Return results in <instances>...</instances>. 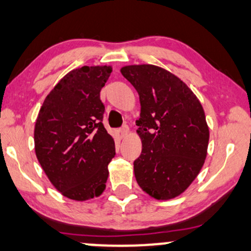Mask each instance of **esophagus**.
<instances>
[{
	"label": "esophagus",
	"mask_w": 251,
	"mask_h": 251,
	"mask_svg": "<svg viewBox=\"0 0 251 251\" xmlns=\"http://www.w3.org/2000/svg\"><path fill=\"white\" fill-rule=\"evenodd\" d=\"M119 132H120V134H122V136H126L129 133V128H128V126L127 125H124L122 128L119 129Z\"/></svg>",
	"instance_id": "1"
}]
</instances>
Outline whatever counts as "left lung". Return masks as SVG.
Wrapping results in <instances>:
<instances>
[{
  "label": "left lung",
  "mask_w": 251,
  "mask_h": 251,
  "mask_svg": "<svg viewBox=\"0 0 251 251\" xmlns=\"http://www.w3.org/2000/svg\"><path fill=\"white\" fill-rule=\"evenodd\" d=\"M120 72L140 98L135 123L142 151L134 161L136 182L158 201L175 198L204 166L210 139L204 109L191 89L166 69L132 65Z\"/></svg>",
  "instance_id": "8db88e82"
}]
</instances>
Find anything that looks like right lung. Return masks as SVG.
Listing matches in <instances>:
<instances>
[{"label":"right lung","mask_w":251,"mask_h":251,"mask_svg":"<svg viewBox=\"0 0 251 251\" xmlns=\"http://www.w3.org/2000/svg\"><path fill=\"white\" fill-rule=\"evenodd\" d=\"M111 66H83L50 90L34 126V151L41 168L62 196L77 201L105 190L115 141L103 125L100 90Z\"/></svg>","instance_id":"right-lung-1"}]
</instances>
